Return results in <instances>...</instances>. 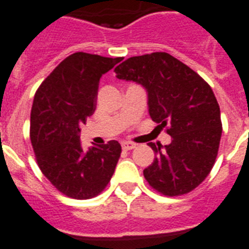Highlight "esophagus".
<instances>
[{
	"label": "esophagus",
	"instance_id": "34e87169",
	"mask_svg": "<svg viewBox=\"0 0 249 249\" xmlns=\"http://www.w3.org/2000/svg\"><path fill=\"white\" fill-rule=\"evenodd\" d=\"M135 147H136V143H133V142H123L122 143V149L126 150V151L135 149Z\"/></svg>",
	"mask_w": 249,
	"mask_h": 249
}]
</instances>
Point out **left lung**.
<instances>
[{
  "mask_svg": "<svg viewBox=\"0 0 249 249\" xmlns=\"http://www.w3.org/2000/svg\"><path fill=\"white\" fill-rule=\"evenodd\" d=\"M117 77L147 91L149 114L172 136L169 145L150 142L155 159L143 170L154 190L180 196L213 169L220 145V108L213 89L194 70L165 52L137 55L114 69Z\"/></svg>",
  "mask_w": 249,
  "mask_h": 249,
  "instance_id": "8db88e82",
  "label": "left lung"
}]
</instances>
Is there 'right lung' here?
<instances>
[{
  "mask_svg": "<svg viewBox=\"0 0 249 249\" xmlns=\"http://www.w3.org/2000/svg\"><path fill=\"white\" fill-rule=\"evenodd\" d=\"M122 59L73 53L36 90L30 113L33 149L42 173L65 196H98L114 173L122 151L118 141L84 151L80 126L95 110L100 77Z\"/></svg>",
  "mask_w": 249,
  "mask_h": 249,
  "instance_id": "right-lung-1",
  "label": "right lung"
}]
</instances>
